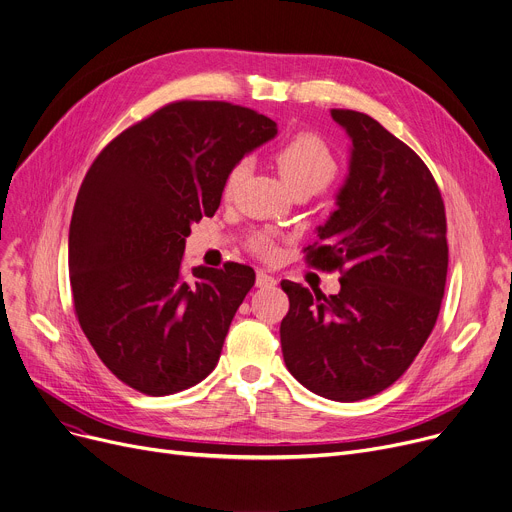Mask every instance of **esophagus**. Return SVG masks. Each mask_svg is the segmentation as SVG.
Instances as JSON below:
<instances>
[{
  "mask_svg": "<svg viewBox=\"0 0 512 512\" xmlns=\"http://www.w3.org/2000/svg\"><path fill=\"white\" fill-rule=\"evenodd\" d=\"M257 286H259V288H271V286H276V278L271 276V274H267V271L259 269V271H257Z\"/></svg>",
  "mask_w": 512,
  "mask_h": 512,
  "instance_id": "1",
  "label": "esophagus"
}]
</instances>
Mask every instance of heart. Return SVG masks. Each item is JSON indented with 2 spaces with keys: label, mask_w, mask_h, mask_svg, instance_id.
<instances>
[{
  "label": "heart",
  "mask_w": 512,
  "mask_h": 512,
  "mask_svg": "<svg viewBox=\"0 0 512 512\" xmlns=\"http://www.w3.org/2000/svg\"><path fill=\"white\" fill-rule=\"evenodd\" d=\"M274 162L280 170L282 179L290 187V191H321L325 189L337 173V162L329 146L325 144L323 138H319L317 133H296L294 138L284 142L276 152H274ZM245 162L234 164L222 185V195L224 199H232L238 191V185L243 181L245 175ZM251 249L261 255V257H271L276 251L274 243L267 234H257L251 243Z\"/></svg>",
  "instance_id": "b5f03b06"
}]
</instances>
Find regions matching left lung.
I'll list each match as a JSON object with an SVG mask.
<instances>
[{
  "instance_id": "obj_1",
  "label": "left lung",
  "mask_w": 512,
  "mask_h": 512,
  "mask_svg": "<svg viewBox=\"0 0 512 512\" xmlns=\"http://www.w3.org/2000/svg\"><path fill=\"white\" fill-rule=\"evenodd\" d=\"M331 117L352 140L350 173L306 263L342 271V288L325 296L284 280L290 311L280 339L300 385L348 403L391 387L426 344L449 245L445 203L422 158L364 113Z\"/></svg>"
}]
</instances>
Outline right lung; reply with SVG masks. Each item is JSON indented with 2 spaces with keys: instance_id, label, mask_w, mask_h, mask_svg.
<instances>
[{
  "instance_id": "1",
  "label": "right lung",
  "mask_w": 512,
  "mask_h": 512,
  "mask_svg": "<svg viewBox=\"0 0 512 512\" xmlns=\"http://www.w3.org/2000/svg\"><path fill=\"white\" fill-rule=\"evenodd\" d=\"M276 133L247 107L179 100L127 127L88 168L70 224L74 309L102 364L131 389L173 395L216 368L255 271H185V238L216 214L228 170Z\"/></svg>"
}]
</instances>
